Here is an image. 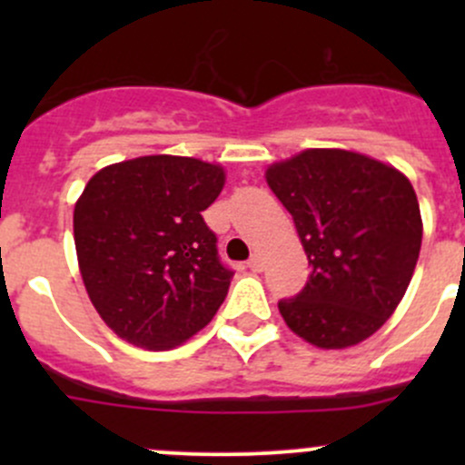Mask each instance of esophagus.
Wrapping results in <instances>:
<instances>
[{"mask_svg": "<svg viewBox=\"0 0 465 465\" xmlns=\"http://www.w3.org/2000/svg\"><path fill=\"white\" fill-rule=\"evenodd\" d=\"M247 267H250L252 272H261V270H262V261H261V256H252V259L247 261Z\"/></svg>", "mask_w": 465, "mask_h": 465, "instance_id": "obj_1", "label": "esophagus"}]
</instances>
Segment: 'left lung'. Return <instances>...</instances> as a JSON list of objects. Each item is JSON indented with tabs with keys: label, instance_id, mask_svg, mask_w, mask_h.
Wrapping results in <instances>:
<instances>
[{
	"label": "left lung",
	"instance_id": "obj_1",
	"mask_svg": "<svg viewBox=\"0 0 465 465\" xmlns=\"http://www.w3.org/2000/svg\"><path fill=\"white\" fill-rule=\"evenodd\" d=\"M265 180L290 211L306 285L281 299L285 323L320 349H346L393 315L419 261L423 223L410 180L393 166L337 148L272 163Z\"/></svg>",
	"mask_w": 465,
	"mask_h": 465
}]
</instances>
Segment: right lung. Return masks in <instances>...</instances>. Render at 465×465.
Here are the masks:
<instances>
[{
    "label": "right lung",
    "instance_id": "add662e5",
    "mask_svg": "<svg viewBox=\"0 0 465 465\" xmlns=\"http://www.w3.org/2000/svg\"><path fill=\"white\" fill-rule=\"evenodd\" d=\"M224 171L193 157L150 154L98 171L74 209L89 299L125 341L166 351L213 320L233 272L203 211Z\"/></svg>",
    "mask_w": 465,
    "mask_h": 465
}]
</instances>
